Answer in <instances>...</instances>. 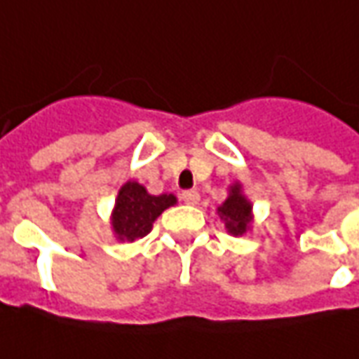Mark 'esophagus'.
<instances>
[{
  "instance_id": "esophagus-1",
  "label": "esophagus",
  "mask_w": 359,
  "mask_h": 359,
  "mask_svg": "<svg viewBox=\"0 0 359 359\" xmlns=\"http://www.w3.org/2000/svg\"><path fill=\"white\" fill-rule=\"evenodd\" d=\"M180 199H182L186 205H198L199 203V191H196V190L182 191V194H180Z\"/></svg>"
}]
</instances>
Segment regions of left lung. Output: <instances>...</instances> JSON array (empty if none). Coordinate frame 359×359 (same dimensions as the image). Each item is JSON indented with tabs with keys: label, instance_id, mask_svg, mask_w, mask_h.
Returning <instances> with one entry per match:
<instances>
[{
	"label": "left lung",
	"instance_id": "obj_1",
	"mask_svg": "<svg viewBox=\"0 0 359 359\" xmlns=\"http://www.w3.org/2000/svg\"><path fill=\"white\" fill-rule=\"evenodd\" d=\"M218 216L226 222V229L231 235H243L250 229L252 222V203L243 196L241 184L229 186V196L220 207Z\"/></svg>",
	"mask_w": 359,
	"mask_h": 359
}]
</instances>
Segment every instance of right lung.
Here are the masks:
<instances>
[{
	"mask_svg": "<svg viewBox=\"0 0 359 359\" xmlns=\"http://www.w3.org/2000/svg\"><path fill=\"white\" fill-rule=\"evenodd\" d=\"M177 203L173 194L150 196L143 184L135 180L126 182L118 190L114 203L113 231L118 241H135L150 233L152 224L158 216Z\"/></svg>",
	"mask_w": 359,
	"mask_h": 359,
	"instance_id": "1",
	"label": "right lung"
}]
</instances>
